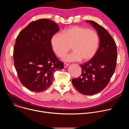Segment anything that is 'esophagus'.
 Listing matches in <instances>:
<instances>
[{"label":"esophagus","mask_w":129,"mask_h":129,"mask_svg":"<svg viewBox=\"0 0 129 129\" xmlns=\"http://www.w3.org/2000/svg\"><path fill=\"white\" fill-rule=\"evenodd\" d=\"M68 65H69L68 64H67V63H64V68L67 67Z\"/></svg>","instance_id":"34e87169"}]
</instances>
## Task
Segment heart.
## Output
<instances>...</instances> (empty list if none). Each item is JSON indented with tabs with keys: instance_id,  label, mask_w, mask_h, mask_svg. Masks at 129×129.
<instances>
[{
	"instance_id": "heart-1",
	"label": "heart",
	"mask_w": 129,
	"mask_h": 129,
	"mask_svg": "<svg viewBox=\"0 0 129 129\" xmlns=\"http://www.w3.org/2000/svg\"><path fill=\"white\" fill-rule=\"evenodd\" d=\"M50 44L53 52L62 57L71 49L73 52L63 58L65 62L87 61L92 58L99 45V38L94 30L79 26L64 29L62 34L52 36Z\"/></svg>"
}]
</instances>
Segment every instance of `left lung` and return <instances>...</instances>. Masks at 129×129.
I'll return each instance as SVG.
<instances>
[{
	"mask_svg": "<svg viewBox=\"0 0 129 129\" xmlns=\"http://www.w3.org/2000/svg\"><path fill=\"white\" fill-rule=\"evenodd\" d=\"M96 30L100 39L99 49L93 57L80 65L82 75L72 80L76 89L83 94L90 95L103 90L108 84L115 71L117 47L115 41L103 26L92 20H86Z\"/></svg>",
	"mask_w": 129,
	"mask_h": 129,
	"instance_id": "obj_1",
	"label": "left lung"
}]
</instances>
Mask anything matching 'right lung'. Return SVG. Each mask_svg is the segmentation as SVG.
<instances>
[{
	"label": "right lung",
	"instance_id": "obj_1",
	"mask_svg": "<svg viewBox=\"0 0 129 129\" xmlns=\"http://www.w3.org/2000/svg\"><path fill=\"white\" fill-rule=\"evenodd\" d=\"M59 29L51 20L39 19L31 22L16 38L14 66L22 84L33 92L45 90L53 82L54 71L64 68L50 44L52 36Z\"/></svg>",
	"mask_w": 129,
	"mask_h": 129
}]
</instances>
